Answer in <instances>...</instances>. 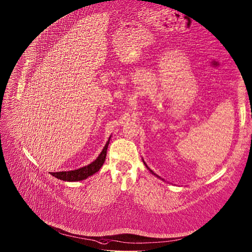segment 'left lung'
Listing matches in <instances>:
<instances>
[{"label":"left lung","mask_w":252,"mask_h":252,"mask_svg":"<svg viewBox=\"0 0 252 252\" xmlns=\"http://www.w3.org/2000/svg\"><path fill=\"white\" fill-rule=\"evenodd\" d=\"M143 162H144V164H145V166H146V167H147V169H148V170H149V171H150V172H151V173H152V174H154V175H155V176H157V177H158V178H160V179H162V178H161V177H160V176H158V175H157V174H155V173H154V172H153V171H152V170H151V169H150V168H149V167H148V165H147V164H146V162H145V161H144V160H143ZM162 180H164V179H162Z\"/></svg>","instance_id":"obj_1"}]
</instances>
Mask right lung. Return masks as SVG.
<instances>
[{
	"mask_svg": "<svg viewBox=\"0 0 252 252\" xmlns=\"http://www.w3.org/2000/svg\"><path fill=\"white\" fill-rule=\"evenodd\" d=\"M111 136L108 138V141L106 142L103 150L101 151V153L99 154V156L93 161L91 162L89 165L81 167L79 169H75V170H71V171H61V172H52L53 176H55L58 179L63 180V181H80V180H84L88 178L89 176L95 174L96 172L99 171V169L101 168L105 158H106V152H107V148H108V144L110 141Z\"/></svg>",
	"mask_w": 252,
	"mask_h": 252,
	"instance_id": "obj_1",
	"label": "right lung"
}]
</instances>
